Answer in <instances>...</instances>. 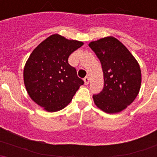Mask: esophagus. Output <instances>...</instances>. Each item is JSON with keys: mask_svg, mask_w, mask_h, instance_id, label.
<instances>
[{"mask_svg": "<svg viewBox=\"0 0 157 157\" xmlns=\"http://www.w3.org/2000/svg\"><path fill=\"white\" fill-rule=\"evenodd\" d=\"M89 82H90V78H89L88 76H86V77L84 78V83H85L86 86H87L89 84Z\"/></svg>", "mask_w": 157, "mask_h": 157, "instance_id": "34e87169", "label": "esophagus"}]
</instances>
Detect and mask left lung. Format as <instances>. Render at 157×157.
Here are the masks:
<instances>
[{
	"label": "left lung",
	"mask_w": 157,
	"mask_h": 157,
	"mask_svg": "<svg viewBox=\"0 0 157 157\" xmlns=\"http://www.w3.org/2000/svg\"><path fill=\"white\" fill-rule=\"evenodd\" d=\"M89 46L101 61L105 80L103 90L93 96L94 104L109 114L122 112L140 91L139 63L127 47L112 36L91 41Z\"/></svg>",
	"instance_id": "left-lung-1"
}]
</instances>
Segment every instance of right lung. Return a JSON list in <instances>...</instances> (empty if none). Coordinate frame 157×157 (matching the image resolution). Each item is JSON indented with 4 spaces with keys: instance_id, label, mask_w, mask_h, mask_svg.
Instances as JSON below:
<instances>
[{
    "instance_id": "1",
    "label": "right lung",
    "mask_w": 157,
    "mask_h": 157,
    "mask_svg": "<svg viewBox=\"0 0 157 157\" xmlns=\"http://www.w3.org/2000/svg\"><path fill=\"white\" fill-rule=\"evenodd\" d=\"M82 41L54 34L34 48L23 68V82L30 98L48 112L62 110L83 85L68 57Z\"/></svg>"
}]
</instances>
